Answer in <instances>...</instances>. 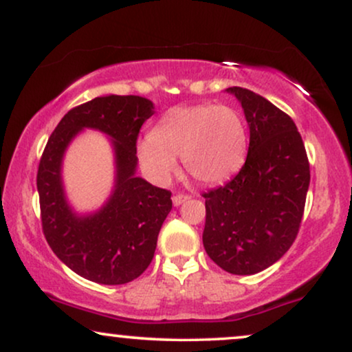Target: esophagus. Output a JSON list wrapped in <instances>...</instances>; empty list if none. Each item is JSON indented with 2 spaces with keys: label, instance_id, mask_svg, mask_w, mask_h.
<instances>
[{
  "label": "esophagus",
  "instance_id": "1",
  "mask_svg": "<svg viewBox=\"0 0 352 352\" xmlns=\"http://www.w3.org/2000/svg\"><path fill=\"white\" fill-rule=\"evenodd\" d=\"M189 199H190V195H187V194H176V195H173V204H175V206H179L181 204H184V201Z\"/></svg>",
  "mask_w": 352,
  "mask_h": 352
}]
</instances>
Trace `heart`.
I'll use <instances>...</instances> for the list:
<instances>
[{
    "label": "heart",
    "instance_id": "heart-1",
    "mask_svg": "<svg viewBox=\"0 0 352 352\" xmlns=\"http://www.w3.org/2000/svg\"><path fill=\"white\" fill-rule=\"evenodd\" d=\"M242 115L229 105H179L139 142L138 157L148 177L166 182L181 157L187 175L204 184L228 179L247 155Z\"/></svg>",
    "mask_w": 352,
    "mask_h": 352
}]
</instances>
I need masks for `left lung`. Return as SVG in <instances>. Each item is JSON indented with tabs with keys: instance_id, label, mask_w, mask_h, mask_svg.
Here are the masks:
<instances>
[{
	"instance_id": "8db88e82",
	"label": "left lung",
	"mask_w": 352,
	"mask_h": 352,
	"mask_svg": "<svg viewBox=\"0 0 352 352\" xmlns=\"http://www.w3.org/2000/svg\"><path fill=\"white\" fill-rule=\"evenodd\" d=\"M242 104L250 147L242 170L205 199L204 247L221 269L252 276L272 266L295 242L311 171L296 124L253 91L228 88Z\"/></svg>"
}]
</instances>
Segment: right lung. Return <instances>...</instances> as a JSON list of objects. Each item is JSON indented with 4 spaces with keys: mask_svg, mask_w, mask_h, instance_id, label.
<instances>
[{
    "mask_svg": "<svg viewBox=\"0 0 352 352\" xmlns=\"http://www.w3.org/2000/svg\"><path fill=\"white\" fill-rule=\"evenodd\" d=\"M153 104L139 96H104L69 110L47 139L36 175L41 226L56 256L78 276L104 285L138 278L152 263L171 192L136 176V142ZM83 127L114 139L118 179L114 194L98 214L78 217L61 187V157Z\"/></svg>",
    "mask_w": 352,
    "mask_h": 352,
    "instance_id": "right-lung-1",
    "label": "right lung"
}]
</instances>
